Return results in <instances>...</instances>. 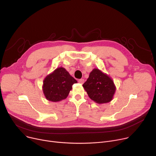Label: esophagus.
Listing matches in <instances>:
<instances>
[{"label": "esophagus", "mask_w": 156, "mask_h": 156, "mask_svg": "<svg viewBox=\"0 0 156 156\" xmlns=\"http://www.w3.org/2000/svg\"><path fill=\"white\" fill-rule=\"evenodd\" d=\"M84 81H85L84 79H82V78L78 80V82H79L80 83H81V84H83V83H84Z\"/></svg>", "instance_id": "obj_1"}]
</instances>
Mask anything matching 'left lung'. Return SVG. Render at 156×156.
Here are the masks:
<instances>
[{"instance_id":"left-lung-1","label":"left lung","mask_w":156,"mask_h":156,"mask_svg":"<svg viewBox=\"0 0 156 156\" xmlns=\"http://www.w3.org/2000/svg\"><path fill=\"white\" fill-rule=\"evenodd\" d=\"M83 87L88 97L98 104L112 101L116 87L112 80L99 69H94Z\"/></svg>"}]
</instances>
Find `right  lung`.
Returning a JSON list of instances; mask_svg holds the SVG:
<instances>
[{"label":"right lung","mask_w":156,"mask_h":156,"mask_svg":"<svg viewBox=\"0 0 156 156\" xmlns=\"http://www.w3.org/2000/svg\"><path fill=\"white\" fill-rule=\"evenodd\" d=\"M77 81L64 68L60 67L47 75L44 80L42 90L48 101H61L66 98Z\"/></svg>","instance_id":"1"}]
</instances>
